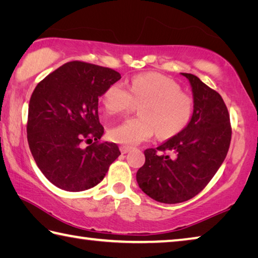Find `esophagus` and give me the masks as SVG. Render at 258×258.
I'll use <instances>...</instances> for the list:
<instances>
[{"label":"esophagus","mask_w":258,"mask_h":258,"mask_svg":"<svg viewBox=\"0 0 258 258\" xmlns=\"http://www.w3.org/2000/svg\"><path fill=\"white\" fill-rule=\"evenodd\" d=\"M132 149V148L128 146H120V152L121 154H127V152Z\"/></svg>","instance_id":"34e87169"}]
</instances>
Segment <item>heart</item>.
I'll use <instances>...</instances> for the list:
<instances>
[{"label": "heart", "mask_w": 258, "mask_h": 258, "mask_svg": "<svg viewBox=\"0 0 258 258\" xmlns=\"http://www.w3.org/2000/svg\"><path fill=\"white\" fill-rule=\"evenodd\" d=\"M177 82L157 73H146L132 78L128 90L113 83L102 95L103 107L109 113L128 110L134 102L141 104L140 117L128 118L110 130L113 142L137 146L154 137H174L185 127L194 112V100L181 91Z\"/></svg>", "instance_id": "b5f03b06"}]
</instances>
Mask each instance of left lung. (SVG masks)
Returning <instances> with one entry per match:
<instances>
[{
  "label": "left lung",
  "mask_w": 258,
  "mask_h": 258,
  "mask_svg": "<svg viewBox=\"0 0 258 258\" xmlns=\"http://www.w3.org/2000/svg\"><path fill=\"white\" fill-rule=\"evenodd\" d=\"M194 112L181 132L145 151L146 163L137 173L138 184L156 202L177 204L198 195L215 175L228 154L231 125L228 108L216 91L192 74ZM167 151L172 156L157 154Z\"/></svg>",
  "instance_id": "1"
}]
</instances>
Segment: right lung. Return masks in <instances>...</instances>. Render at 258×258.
<instances>
[{"label": "right lung", "mask_w": 258, "mask_h": 258, "mask_svg": "<svg viewBox=\"0 0 258 258\" xmlns=\"http://www.w3.org/2000/svg\"><path fill=\"white\" fill-rule=\"evenodd\" d=\"M120 74L72 61L35 87L28 107L27 140L34 160L52 184L78 192L103 180L120 155L112 142L100 143L99 98ZM85 142L90 146L83 147Z\"/></svg>", "instance_id": "obj_1"}]
</instances>
